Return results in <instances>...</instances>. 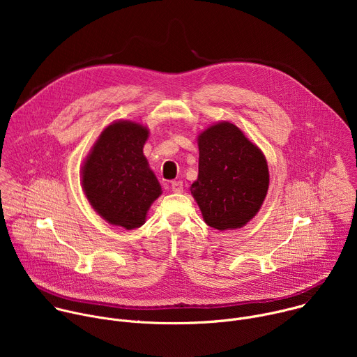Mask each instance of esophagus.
I'll return each instance as SVG.
<instances>
[{
  "label": "esophagus",
  "instance_id": "1",
  "mask_svg": "<svg viewBox=\"0 0 357 357\" xmlns=\"http://www.w3.org/2000/svg\"><path fill=\"white\" fill-rule=\"evenodd\" d=\"M171 189H172V192H175V193H182V192H183V183H182L181 181H174V182L171 183Z\"/></svg>",
  "mask_w": 357,
  "mask_h": 357
}]
</instances>
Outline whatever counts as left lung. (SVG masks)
<instances>
[{"label": "left lung", "instance_id": "8db88e82", "mask_svg": "<svg viewBox=\"0 0 357 357\" xmlns=\"http://www.w3.org/2000/svg\"><path fill=\"white\" fill-rule=\"evenodd\" d=\"M199 175L190 192L206 225L240 229L256 216L268 190L263 152L230 123H219L199 135Z\"/></svg>", "mask_w": 357, "mask_h": 357}]
</instances>
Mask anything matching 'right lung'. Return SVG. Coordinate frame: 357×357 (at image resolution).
Returning <instances> with one entry per match:
<instances>
[{
  "label": "right lung",
  "instance_id": "1",
  "mask_svg": "<svg viewBox=\"0 0 357 357\" xmlns=\"http://www.w3.org/2000/svg\"><path fill=\"white\" fill-rule=\"evenodd\" d=\"M148 130L131 121L109 126L83 167L82 183L91 206L127 230L142 226L161 186L142 154Z\"/></svg>",
  "mask_w": 357,
  "mask_h": 357
}]
</instances>
